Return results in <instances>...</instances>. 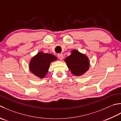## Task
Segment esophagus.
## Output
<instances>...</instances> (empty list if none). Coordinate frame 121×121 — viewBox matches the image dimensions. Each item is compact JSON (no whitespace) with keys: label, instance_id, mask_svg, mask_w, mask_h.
Wrapping results in <instances>:
<instances>
[{"label":"esophagus","instance_id":"1","mask_svg":"<svg viewBox=\"0 0 121 121\" xmlns=\"http://www.w3.org/2000/svg\"><path fill=\"white\" fill-rule=\"evenodd\" d=\"M57 56H58V57L59 58V59H60V60H63V58H64L63 54H61V53H60V54H58V55H57Z\"/></svg>","mask_w":121,"mask_h":121}]
</instances>
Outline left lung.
I'll list each match as a JSON object with an SVG mask.
<instances>
[{"label": "left lung", "instance_id": "8db88e82", "mask_svg": "<svg viewBox=\"0 0 121 121\" xmlns=\"http://www.w3.org/2000/svg\"><path fill=\"white\" fill-rule=\"evenodd\" d=\"M65 61L71 73L75 76L82 75L89 67L88 57L76 50L71 51V55L66 57Z\"/></svg>", "mask_w": 121, "mask_h": 121}]
</instances>
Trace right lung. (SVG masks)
I'll return each mask as SVG.
<instances>
[{
  "label": "right lung",
  "mask_w": 121,
  "mask_h": 121,
  "mask_svg": "<svg viewBox=\"0 0 121 121\" xmlns=\"http://www.w3.org/2000/svg\"><path fill=\"white\" fill-rule=\"evenodd\" d=\"M56 60L57 58L52 54L39 52L31 60L29 65L30 70L33 74L43 78L48 73L51 63Z\"/></svg>",
  "instance_id": "right-lung-1"
}]
</instances>
